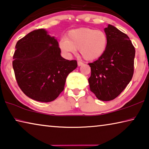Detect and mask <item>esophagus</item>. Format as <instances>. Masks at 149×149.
<instances>
[{
  "label": "esophagus",
  "mask_w": 149,
  "mask_h": 149,
  "mask_svg": "<svg viewBox=\"0 0 149 149\" xmlns=\"http://www.w3.org/2000/svg\"><path fill=\"white\" fill-rule=\"evenodd\" d=\"M84 65V63H82V62H81V61H79L78 62V66H82V65Z\"/></svg>",
  "instance_id": "esophagus-1"
}]
</instances>
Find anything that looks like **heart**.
<instances>
[{
	"label": "heart",
	"mask_w": 149,
	"mask_h": 149,
	"mask_svg": "<svg viewBox=\"0 0 149 149\" xmlns=\"http://www.w3.org/2000/svg\"><path fill=\"white\" fill-rule=\"evenodd\" d=\"M108 46V36L100 30L82 27L68 31L66 38L59 42V48L65 54H70L79 49L86 61H95L104 54Z\"/></svg>",
	"instance_id": "1"
}]
</instances>
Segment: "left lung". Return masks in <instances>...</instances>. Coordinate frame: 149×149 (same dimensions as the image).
Masks as SVG:
<instances>
[{
	"label": "left lung",
	"mask_w": 149,
	"mask_h": 149,
	"mask_svg": "<svg viewBox=\"0 0 149 149\" xmlns=\"http://www.w3.org/2000/svg\"><path fill=\"white\" fill-rule=\"evenodd\" d=\"M108 46L98 60L88 63L91 92L100 100L109 101L118 97L131 81L134 73L135 49L130 38L113 25L104 29Z\"/></svg>",
	"instance_id": "1"
}]
</instances>
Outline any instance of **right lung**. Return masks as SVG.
Segmentation results:
<instances>
[{"mask_svg": "<svg viewBox=\"0 0 149 149\" xmlns=\"http://www.w3.org/2000/svg\"><path fill=\"white\" fill-rule=\"evenodd\" d=\"M15 48L13 67L21 91L39 102L55 100L68 74L77 67V61L63 58L57 40L42 29L20 38Z\"/></svg>", "mask_w": 149, "mask_h": 149, "instance_id": "obj_1", "label": "right lung"}]
</instances>
